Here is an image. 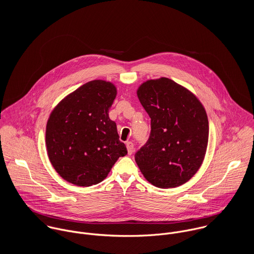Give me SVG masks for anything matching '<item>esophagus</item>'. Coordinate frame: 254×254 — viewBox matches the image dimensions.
<instances>
[{
    "mask_svg": "<svg viewBox=\"0 0 254 254\" xmlns=\"http://www.w3.org/2000/svg\"><path fill=\"white\" fill-rule=\"evenodd\" d=\"M126 146L128 149V153L132 154L134 151V144L132 142H126Z\"/></svg>",
    "mask_w": 254,
    "mask_h": 254,
    "instance_id": "1",
    "label": "esophagus"
}]
</instances>
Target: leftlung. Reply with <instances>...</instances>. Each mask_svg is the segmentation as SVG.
Wrapping results in <instances>:
<instances>
[{
	"label": "left lung",
	"instance_id": "left-lung-1",
	"mask_svg": "<svg viewBox=\"0 0 254 254\" xmlns=\"http://www.w3.org/2000/svg\"><path fill=\"white\" fill-rule=\"evenodd\" d=\"M138 98L150 117V133L135 160L153 186L174 188L198 170L208 143V119L199 101L168 78L149 80Z\"/></svg>",
	"mask_w": 254,
	"mask_h": 254
}]
</instances>
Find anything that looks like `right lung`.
Returning a JSON list of instances; mask_svg holds the SVG:
<instances>
[{"instance_id": "right-lung-1", "label": "right lung", "mask_w": 254, "mask_h": 254, "mask_svg": "<svg viewBox=\"0 0 254 254\" xmlns=\"http://www.w3.org/2000/svg\"><path fill=\"white\" fill-rule=\"evenodd\" d=\"M116 97L114 85L88 82L64 99L47 123L50 161L67 182L89 187L103 181L116 160L127 154L116 124L109 117Z\"/></svg>"}]
</instances>
